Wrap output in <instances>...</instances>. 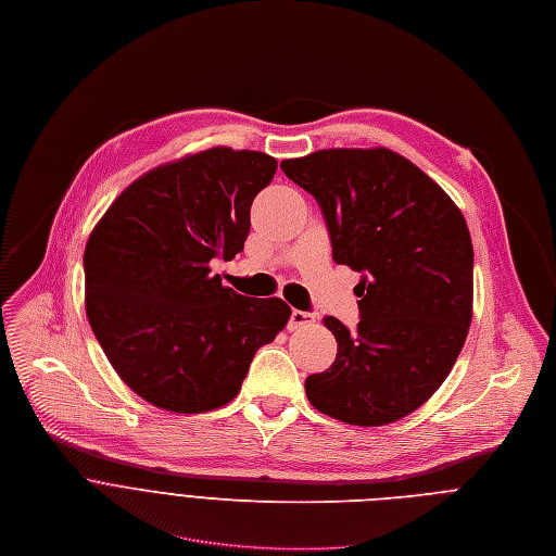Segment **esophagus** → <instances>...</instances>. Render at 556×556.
Returning <instances> with one entry per match:
<instances>
[{
  "label": "esophagus",
  "mask_w": 556,
  "mask_h": 556,
  "mask_svg": "<svg viewBox=\"0 0 556 556\" xmlns=\"http://www.w3.org/2000/svg\"><path fill=\"white\" fill-rule=\"evenodd\" d=\"M315 321V315L308 313V311H298L293 308L291 315H289V330H295V328H302V326H311Z\"/></svg>",
  "instance_id": "34e87169"
}]
</instances>
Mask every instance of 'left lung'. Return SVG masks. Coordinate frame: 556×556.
<instances>
[{
	"instance_id": "1",
	"label": "left lung",
	"mask_w": 556,
	"mask_h": 556,
	"mask_svg": "<svg viewBox=\"0 0 556 556\" xmlns=\"http://www.w3.org/2000/svg\"><path fill=\"white\" fill-rule=\"evenodd\" d=\"M315 197L332 261L362 271L359 324L326 315L338 357L306 377L315 409L377 427L420 407L452 372L471 324L473 245L458 205L388 149H326L280 164Z\"/></svg>"
}]
</instances>
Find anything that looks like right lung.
Masks as SVG:
<instances>
[{
    "mask_svg": "<svg viewBox=\"0 0 556 556\" xmlns=\"http://www.w3.org/2000/svg\"><path fill=\"white\" fill-rule=\"evenodd\" d=\"M276 160L216 147L134 181L85 248V308L121 379L179 414L230 403L256 351L285 328L280 298H248L210 265L232 261L250 235L254 197Z\"/></svg>",
    "mask_w": 556,
    "mask_h": 556,
    "instance_id": "right-lung-1",
    "label": "right lung"
}]
</instances>
